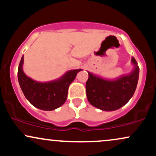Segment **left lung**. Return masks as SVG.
<instances>
[{
	"label": "left lung",
	"instance_id": "obj_1",
	"mask_svg": "<svg viewBox=\"0 0 156 156\" xmlns=\"http://www.w3.org/2000/svg\"><path fill=\"white\" fill-rule=\"evenodd\" d=\"M131 63L133 70L116 79H105L88 72L86 89L89 103L105 112L117 110L126 104L133 97L139 80V67L133 57Z\"/></svg>",
	"mask_w": 156,
	"mask_h": 156
}]
</instances>
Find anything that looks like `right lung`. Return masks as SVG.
<instances>
[{
  "instance_id": "obj_1",
  "label": "right lung",
  "mask_w": 156,
  "mask_h": 156,
  "mask_svg": "<svg viewBox=\"0 0 156 156\" xmlns=\"http://www.w3.org/2000/svg\"><path fill=\"white\" fill-rule=\"evenodd\" d=\"M23 55L18 67L19 84L30 103L44 111L59 108L67 101L69 86L81 69L67 71L61 78L48 82H39L27 76L23 72Z\"/></svg>"
}]
</instances>
